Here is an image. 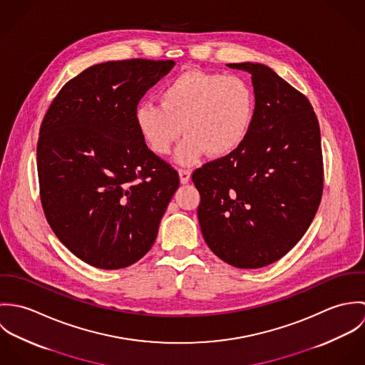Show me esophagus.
Segmentation results:
<instances>
[{
    "mask_svg": "<svg viewBox=\"0 0 365 365\" xmlns=\"http://www.w3.org/2000/svg\"><path fill=\"white\" fill-rule=\"evenodd\" d=\"M178 175H180L181 184H187V182L191 180V171H190V170L180 168V170H178Z\"/></svg>",
    "mask_w": 365,
    "mask_h": 365,
    "instance_id": "1",
    "label": "esophagus"
}]
</instances>
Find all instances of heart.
Returning <instances> with one entry per match:
<instances>
[{"mask_svg":"<svg viewBox=\"0 0 365 365\" xmlns=\"http://www.w3.org/2000/svg\"><path fill=\"white\" fill-rule=\"evenodd\" d=\"M160 105L140 103L136 129L157 156H167L185 135L175 160L198 163L205 153L223 157L246 140L256 109L250 83L237 74L188 70L170 80L158 93Z\"/></svg>","mask_w":365,"mask_h":365,"instance_id":"heart-1","label":"heart"}]
</instances>
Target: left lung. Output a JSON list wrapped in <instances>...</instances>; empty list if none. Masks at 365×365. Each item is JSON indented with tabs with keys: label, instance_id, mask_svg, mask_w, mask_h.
I'll use <instances>...</instances> for the list:
<instances>
[{
	"label": "left lung",
	"instance_id": "left-lung-1",
	"mask_svg": "<svg viewBox=\"0 0 365 365\" xmlns=\"http://www.w3.org/2000/svg\"><path fill=\"white\" fill-rule=\"evenodd\" d=\"M252 74L255 118L243 145L192 174L209 249L237 268L284 257L305 235L323 191L320 129L308 98L260 63Z\"/></svg>",
	"mask_w": 365,
	"mask_h": 365
}]
</instances>
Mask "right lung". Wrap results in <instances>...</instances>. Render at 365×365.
I'll return each mask as SVG.
<instances>
[{"label": "right lung", "instance_id": "right-lung-1", "mask_svg": "<svg viewBox=\"0 0 365 365\" xmlns=\"http://www.w3.org/2000/svg\"><path fill=\"white\" fill-rule=\"evenodd\" d=\"M173 60L94 64L49 106L36 160L41 201L57 239L80 260L119 269L153 246L180 185L177 171L140 138L135 109Z\"/></svg>", "mask_w": 365, "mask_h": 365}]
</instances>
